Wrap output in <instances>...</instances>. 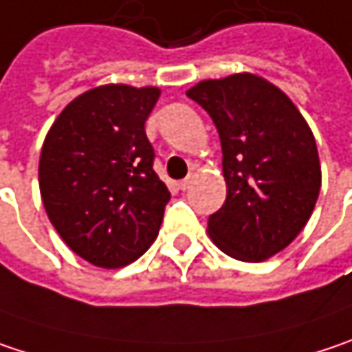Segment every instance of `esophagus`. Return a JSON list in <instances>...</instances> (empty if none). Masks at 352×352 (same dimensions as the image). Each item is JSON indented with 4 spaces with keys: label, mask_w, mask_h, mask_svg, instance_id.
I'll list each match as a JSON object with an SVG mask.
<instances>
[{
    "label": "esophagus",
    "mask_w": 352,
    "mask_h": 352,
    "mask_svg": "<svg viewBox=\"0 0 352 352\" xmlns=\"http://www.w3.org/2000/svg\"><path fill=\"white\" fill-rule=\"evenodd\" d=\"M194 184V174H188L182 182H180V190H188Z\"/></svg>",
    "instance_id": "obj_1"
}]
</instances>
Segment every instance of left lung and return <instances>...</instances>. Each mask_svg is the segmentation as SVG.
<instances>
[{"label":"left lung","instance_id":"1","mask_svg":"<svg viewBox=\"0 0 352 352\" xmlns=\"http://www.w3.org/2000/svg\"><path fill=\"white\" fill-rule=\"evenodd\" d=\"M214 120L226 202L208 220L228 256L261 263L307 226L320 192L313 130L289 96L256 74L202 80L186 91Z\"/></svg>","mask_w":352,"mask_h":352}]
</instances>
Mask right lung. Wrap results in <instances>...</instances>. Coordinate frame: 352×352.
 <instances>
[{
    "label": "right lung",
    "instance_id": "add662e5",
    "mask_svg": "<svg viewBox=\"0 0 352 352\" xmlns=\"http://www.w3.org/2000/svg\"><path fill=\"white\" fill-rule=\"evenodd\" d=\"M160 88L104 84L74 98L47 130L39 194L50 222L100 268L138 261L160 232L170 192L144 124Z\"/></svg>",
    "mask_w": 352,
    "mask_h": 352
}]
</instances>
